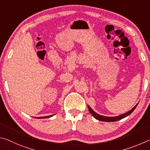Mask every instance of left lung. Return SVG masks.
<instances>
[{"instance_id": "obj_1", "label": "left lung", "mask_w": 150, "mask_h": 150, "mask_svg": "<svg viewBox=\"0 0 150 150\" xmlns=\"http://www.w3.org/2000/svg\"><path fill=\"white\" fill-rule=\"evenodd\" d=\"M138 103L136 105L133 107V108L130 110L129 111H128L126 112V113L124 114H122L120 115H119V116H116V117H106V116H103V115H99L98 113H97L95 111H93V110L91 108V107L88 105V108L89 111H90V114L92 115V116L95 118L96 119L98 120H101V121H104V122H115V121H117V120H121L122 119H124V118L128 117V115H130L132 112L134 111V110L136 107H137Z\"/></svg>"}]
</instances>
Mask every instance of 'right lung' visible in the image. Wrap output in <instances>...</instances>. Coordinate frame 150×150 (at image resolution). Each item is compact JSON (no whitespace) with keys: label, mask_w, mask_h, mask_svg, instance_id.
Here are the masks:
<instances>
[{"label":"right lung","mask_w":150,"mask_h":150,"mask_svg":"<svg viewBox=\"0 0 150 150\" xmlns=\"http://www.w3.org/2000/svg\"><path fill=\"white\" fill-rule=\"evenodd\" d=\"M53 116V115H49V116H46V117H38V119H47V118H50Z\"/></svg>","instance_id":"obj_1"}]
</instances>
